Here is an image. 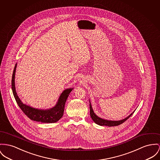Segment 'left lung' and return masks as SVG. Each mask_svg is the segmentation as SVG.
Segmentation results:
<instances>
[{"label": "left lung", "mask_w": 160, "mask_h": 160, "mask_svg": "<svg viewBox=\"0 0 160 160\" xmlns=\"http://www.w3.org/2000/svg\"><path fill=\"white\" fill-rule=\"evenodd\" d=\"M134 112L133 113H132L130 115H128V117H126V118L123 119H121V120H119V121L107 120V119H102L101 118L99 117L96 115V114L95 113L93 110L91 102L90 101V117L92 118V120L98 125H99V126H108V127L119 126V125L122 124L124 122H125L132 115V114L134 113Z\"/></svg>", "instance_id": "1"}]
</instances>
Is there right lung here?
<instances>
[{"label": "right lung", "instance_id": "obj_1", "mask_svg": "<svg viewBox=\"0 0 160 160\" xmlns=\"http://www.w3.org/2000/svg\"><path fill=\"white\" fill-rule=\"evenodd\" d=\"M17 64L15 65L11 79V88L13 95L22 112L30 119L43 123H54L58 121L62 117L64 107L67 98L73 88H69L64 90L59 96L56 105L52 108L48 109H38L23 104L17 95L15 87V73Z\"/></svg>", "mask_w": 160, "mask_h": 160}]
</instances>
